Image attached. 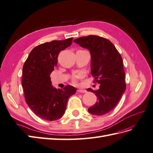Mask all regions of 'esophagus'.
Wrapping results in <instances>:
<instances>
[{"mask_svg":"<svg viewBox=\"0 0 153 153\" xmlns=\"http://www.w3.org/2000/svg\"><path fill=\"white\" fill-rule=\"evenodd\" d=\"M77 93H87V91L86 90H84V89H77Z\"/></svg>","mask_w":153,"mask_h":153,"instance_id":"esophagus-1","label":"esophagus"}]
</instances>
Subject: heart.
Segmentation results:
<instances>
[{
	"instance_id": "obj_1",
	"label": "heart",
	"mask_w": 153,
	"mask_h": 153,
	"mask_svg": "<svg viewBox=\"0 0 153 153\" xmlns=\"http://www.w3.org/2000/svg\"><path fill=\"white\" fill-rule=\"evenodd\" d=\"M81 51H83V50H81ZM83 77V74H76V75H74L72 78V82L73 84H77L78 83V79H80V78H81Z\"/></svg>"
}]
</instances>
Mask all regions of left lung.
I'll return each mask as SVG.
<instances>
[{"instance_id": "1", "label": "left lung", "mask_w": 153, "mask_h": 153, "mask_svg": "<svg viewBox=\"0 0 153 153\" xmlns=\"http://www.w3.org/2000/svg\"><path fill=\"white\" fill-rule=\"evenodd\" d=\"M74 42L90 51L91 74L94 82L100 84L98 90L87 89L97 97L96 104L88 111L95 115H105L115 108L126 90L122 56L115 45L105 38L89 35Z\"/></svg>"}]
</instances>
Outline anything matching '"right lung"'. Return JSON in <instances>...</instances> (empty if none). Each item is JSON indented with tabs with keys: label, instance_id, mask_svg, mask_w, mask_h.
Returning a JSON list of instances; mask_svg holds the SVG:
<instances>
[{
	"label": "right lung",
	"instance_id": "obj_1",
	"mask_svg": "<svg viewBox=\"0 0 153 153\" xmlns=\"http://www.w3.org/2000/svg\"><path fill=\"white\" fill-rule=\"evenodd\" d=\"M72 40L73 38H70L38 45L24 63L21 84L25 102L32 111L43 119H60L65 112L68 98L76 92L71 85L56 89L50 77L57 65L59 53L69 47Z\"/></svg>",
	"mask_w": 153,
	"mask_h": 153
}]
</instances>
